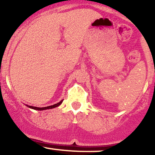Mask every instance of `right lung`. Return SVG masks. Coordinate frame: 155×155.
<instances>
[{"label":"right lung","mask_w":155,"mask_h":155,"mask_svg":"<svg viewBox=\"0 0 155 155\" xmlns=\"http://www.w3.org/2000/svg\"><path fill=\"white\" fill-rule=\"evenodd\" d=\"M64 100H62L61 101H60V102H58V103L55 104V105H50V106H48V107H34V106H30V105H27L26 106L28 107H30L31 109H34V110H48V109H52V108H54V107H58L61 105V104L62 103V102H63Z\"/></svg>","instance_id":"add662e5"}]
</instances>
